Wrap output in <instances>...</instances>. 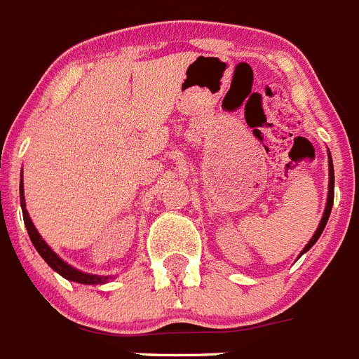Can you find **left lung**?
Wrapping results in <instances>:
<instances>
[{"instance_id": "8db88e82", "label": "left lung", "mask_w": 359, "mask_h": 359, "mask_svg": "<svg viewBox=\"0 0 359 359\" xmlns=\"http://www.w3.org/2000/svg\"><path fill=\"white\" fill-rule=\"evenodd\" d=\"M333 198H334V172H333V161H331V156H330V193H327L326 210H324V216H323V219H320L319 229H317V232L313 233V237H311V239H310V243H308L306 246H304L303 253H304V251L310 250V248L317 243V239H319V237H320V233H323L324 226H326V223H327V217H330V214H331V207H333Z\"/></svg>"}]
</instances>
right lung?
Returning a JSON list of instances; mask_svg holds the SVG:
<instances>
[{"label":"right lung","instance_id":"right-lung-1","mask_svg":"<svg viewBox=\"0 0 359 359\" xmlns=\"http://www.w3.org/2000/svg\"><path fill=\"white\" fill-rule=\"evenodd\" d=\"M21 207H22V217H25L26 230H28V233H29V239H32L33 246H35V250L39 251L40 257H42V259L49 264V267H53L56 273L62 274V276L67 278V280L78 281V283H85V285H95V283H104V281L108 280V276L106 278L95 276V274H86V273H81V271H78V269H74V267H70L69 264L63 262V260L56 255L55 251H53L51 248L46 244V241H43L42 237H40V233L36 232L35 225H33L32 219H29V216H28V210H26L22 179H21Z\"/></svg>","mask_w":359,"mask_h":359}]
</instances>
